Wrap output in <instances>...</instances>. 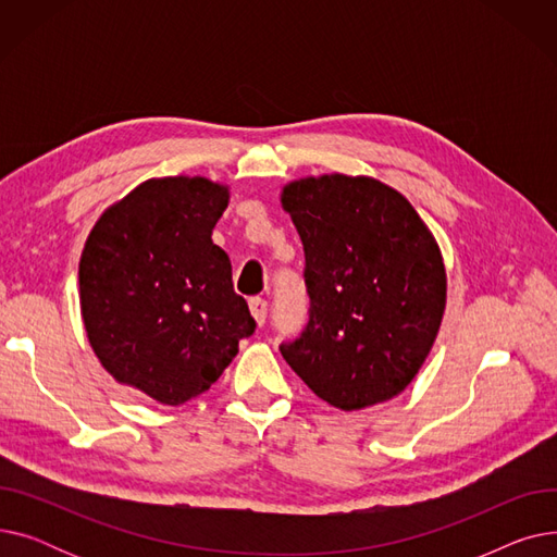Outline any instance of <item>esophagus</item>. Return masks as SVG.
I'll use <instances>...</instances> for the list:
<instances>
[{"instance_id": "34e87169", "label": "esophagus", "mask_w": 557, "mask_h": 557, "mask_svg": "<svg viewBox=\"0 0 557 557\" xmlns=\"http://www.w3.org/2000/svg\"><path fill=\"white\" fill-rule=\"evenodd\" d=\"M248 307H250V313H252L255 323H257L259 327H261L263 323H267V313H269L267 300H263V298H252V300L248 302Z\"/></svg>"}]
</instances>
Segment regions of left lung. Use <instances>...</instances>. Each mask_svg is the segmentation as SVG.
<instances>
[{
	"label": "left lung",
	"instance_id": "left-lung-1",
	"mask_svg": "<svg viewBox=\"0 0 557 557\" xmlns=\"http://www.w3.org/2000/svg\"><path fill=\"white\" fill-rule=\"evenodd\" d=\"M280 200L305 246L311 298L307 330L282 357L341 411L397 397L445 315L447 273L431 230L406 196L370 175H307Z\"/></svg>",
	"mask_w": 557,
	"mask_h": 557
}]
</instances>
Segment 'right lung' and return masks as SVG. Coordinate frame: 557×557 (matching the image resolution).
<instances>
[{"instance_id":"1","label":"right lung","mask_w":557,"mask_h":557,"mask_svg":"<svg viewBox=\"0 0 557 557\" xmlns=\"http://www.w3.org/2000/svg\"><path fill=\"white\" fill-rule=\"evenodd\" d=\"M230 187L166 175L112 202L78 261L81 318L116 384L166 406L208 391L255 332L212 230Z\"/></svg>"}]
</instances>
